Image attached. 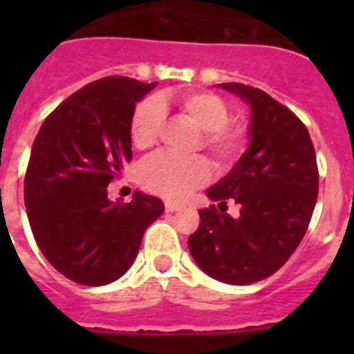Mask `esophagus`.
Here are the masks:
<instances>
[{"label":"esophagus","instance_id":"34e87169","mask_svg":"<svg viewBox=\"0 0 354 354\" xmlns=\"http://www.w3.org/2000/svg\"><path fill=\"white\" fill-rule=\"evenodd\" d=\"M184 205L179 204V202H165V209H167V212H175V211H180Z\"/></svg>","mask_w":354,"mask_h":354}]
</instances>
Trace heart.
Returning <instances> with one entry per match:
<instances>
[{"instance_id":"1","label":"heart","mask_w":354,"mask_h":354,"mask_svg":"<svg viewBox=\"0 0 354 354\" xmlns=\"http://www.w3.org/2000/svg\"><path fill=\"white\" fill-rule=\"evenodd\" d=\"M184 118L202 131V143L218 168L230 167L246 147V129L237 122H228V106L223 99L204 90H187L174 99ZM168 97H150L140 102L131 118V140L138 149L154 145L165 122ZM209 162L204 158H175L156 154L143 161L138 180L147 192L165 198L184 195L207 183Z\"/></svg>"}]
</instances>
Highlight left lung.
I'll use <instances>...</instances> for the list:
<instances>
[{
    "label": "left lung",
    "instance_id": "left-lung-1",
    "mask_svg": "<svg viewBox=\"0 0 354 354\" xmlns=\"http://www.w3.org/2000/svg\"><path fill=\"white\" fill-rule=\"evenodd\" d=\"M250 106V143L234 168L205 192L218 202L198 211L187 246L214 280L248 286L277 273L305 236L319 189L315 150L305 124L259 88L221 83ZM228 199L240 205L236 218Z\"/></svg>",
    "mask_w": 354,
    "mask_h": 354
}]
</instances>
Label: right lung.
Returning <instances> with one entry per match:
<instances>
[{
	"label": "right lung",
	"instance_id": "1",
	"mask_svg": "<svg viewBox=\"0 0 354 354\" xmlns=\"http://www.w3.org/2000/svg\"><path fill=\"white\" fill-rule=\"evenodd\" d=\"M158 83L108 76L67 97L44 120L24 177V204L44 257L68 280L106 286L131 268L165 205L134 192L111 202L108 184L131 161V118Z\"/></svg>",
	"mask_w": 354,
	"mask_h": 354
}]
</instances>
